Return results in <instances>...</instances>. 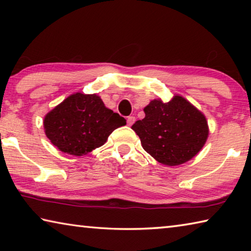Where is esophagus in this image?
<instances>
[{
	"mask_svg": "<svg viewBox=\"0 0 251 251\" xmlns=\"http://www.w3.org/2000/svg\"><path fill=\"white\" fill-rule=\"evenodd\" d=\"M135 123V117L134 116H128L127 117V125L131 126Z\"/></svg>",
	"mask_w": 251,
	"mask_h": 251,
	"instance_id": "obj_1",
	"label": "esophagus"
}]
</instances>
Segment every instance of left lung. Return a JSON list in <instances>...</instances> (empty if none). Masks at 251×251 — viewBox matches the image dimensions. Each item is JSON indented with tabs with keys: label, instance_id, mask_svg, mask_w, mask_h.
I'll list each match as a JSON object with an SVG mask.
<instances>
[{
	"label": "left lung",
	"instance_id": "left-lung-1",
	"mask_svg": "<svg viewBox=\"0 0 251 251\" xmlns=\"http://www.w3.org/2000/svg\"><path fill=\"white\" fill-rule=\"evenodd\" d=\"M145 117L131 126L144 150L166 166L194 158L206 144L209 127L206 116L180 95L168 101L157 99L144 108Z\"/></svg>",
	"mask_w": 251,
	"mask_h": 251
}]
</instances>
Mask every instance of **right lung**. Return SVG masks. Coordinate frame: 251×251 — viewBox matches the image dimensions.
I'll return each mask as SVG.
<instances>
[{
	"instance_id": "right-lung-1",
	"label": "right lung",
	"mask_w": 251,
	"mask_h": 251,
	"mask_svg": "<svg viewBox=\"0 0 251 251\" xmlns=\"http://www.w3.org/2000/svg\"><path fill=\"white\" fill-rule=\"evenodd\" d=\"M126 125L124 117L107 108L97 94L74 93L50 110L43 121L46 137L73 156L103 146L114 129Z\"/></svg>"
}]
</instances>
